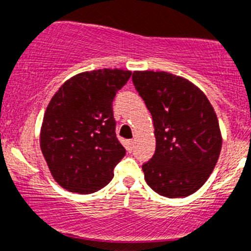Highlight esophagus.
I'll list each match as a JSON object with an SVG mask.
<instances>
[{
    "mask_svg": "<svg viewBox=\"0 0 251 251\" xmlns=\"http://www.w3.org/2000/svg\"><path fill=\"white\" fill-rule=\"evenodd\" d=\"M126 148H127L128 152H131V151H132V149H134V140H128L127 144H126Z\"/></svg>",
    "mask_w": 251,
    "mask_h": 251,
    "instance_id": "34e87169",
    "label": "esophagus"
}]
</instances>
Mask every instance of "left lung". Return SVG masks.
Wrapping results in <instances>:
<instances>
[{
    "label": "left lung",
    "mask_w": 251,
    "mask_h": 251,
    "mask_svg": "<svg viewBox=\"0 0 251 251\" xmlns=\"http://www.w3.org/2000/svg\"><path fill=\"white\" fill-rule=\"evenodd\" d=\"M132 82L153 121L156 150L142 165L149 186L185 198L209 179L223 145L214 107L193 82L164 71H135Z\"/></svg>",
    "instance_id": "left-lung-1"
}]
</instances>
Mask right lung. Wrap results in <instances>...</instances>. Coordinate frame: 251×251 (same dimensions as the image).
I'll list each match as a JSON object with an SVG mask.
<instances>
[{
    "label": "right lung",
    "mask_w": 251,
    "mask_h": 251,
    "mask_svg": "<svg viewBox=\"0 0 251 251\" xmlns=\"http://www.w3.org/2000/svg\"><path fill=\"white\" fill-rule=\"evenodd\" d=\"M131 71L102 69L67 80L50 101L40 146L58 185L78 194L100 190L126 150L117 140L112 101Z\"/></svg>",
    "instance_id": "1"
}]
</instances>
